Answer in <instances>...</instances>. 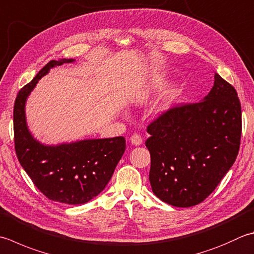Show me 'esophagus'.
<instances>
[{"mask_svg":"<svg viewBox=\"0 0 254 254\" xmlns=\"http://www.w3.org/2000/svg\"><path fill=\"white\" fill-rule=\"evenodd\" d=\"M130 141H131V143L133 144V145H141L142 142H143V138H142V136L140 135V134L134 133V134H132V135H131Z\"/></svg>","mask_w":254,"mask_h":254,"instance_id":"1","label":"esophagus"}]
</instances>
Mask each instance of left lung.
Listing matches in <instances>:
<instances>
[{
    "label": "left lung",
    "instance_id": "8db88e82",
    "mask_svg": "<svg viewBox=\"0 0 254 254\" xmlns=\"http://www.w3.org/2000/svg\"><path fill=\"white\" fill-rule=\"evenodd\" d=\"M241 116L236 89L216 73L205 100L173 107L148 124L153 192L175 207L205 200L239 153Z\"/></svg>",
    "mask_w": 254,
    "mask_h": 254
}]
</instances>
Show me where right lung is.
<instances>
[{
    "instance_id": "right-lung-1",
    "label": "right lung",
    "mask_w": 254,
    "mask_h": 254,
    "mask_svg": "<svg viewBox=\"0 0 254 254\" xmlns=\"http://www.w3.org/2000/svg\"><path fill=\"white\" fill-rule=\"evenodd\" d=\"M71 62L51 61L19 90L13 111L14 145L18 162L39 191L51 200L79 205L91 200L107 186L126 151V138L117 136L46 146L31 135L24 111L26 98L39 79L51 68Z\"/></svg>"
}]
</instances>
